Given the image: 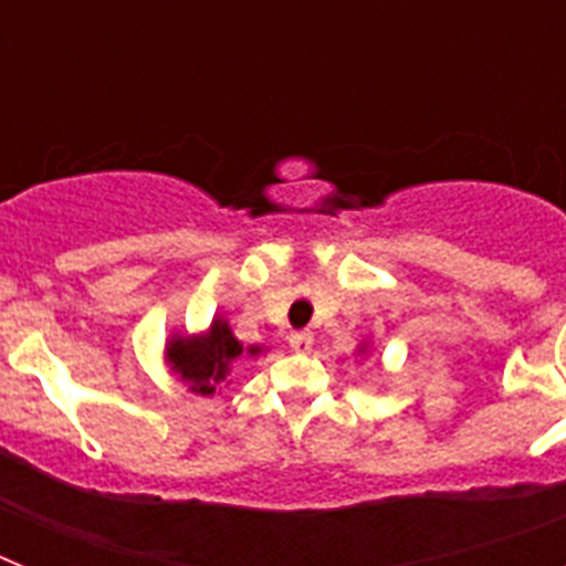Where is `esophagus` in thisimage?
I'll return each instance as SVG.
<instances>
[{
    "mask_svg": "<svg viewBox=\"0 0 566 566\" xmlns=\"http://www.w3.org/2000/svg\"><path fill=\"white\" fill-rule=\"evenodd\" d=\"M289 345H292L294 352H312L314 334L312 332H292L289 334Z\"/></svg>",
    "mask_w": 566,
    "mask_h": 566,
    "instance_id": "1",
    "label": "esophagus"
}]
</instances>
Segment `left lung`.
Listing matches in <instances>:
<instances>
[{
	"mask_svg": "<svg viewBox=\"0 0 566 566\" xmlns=\"http://www.w3.org/2000/svg\"><path fill=\"white\" fill-rule=\"evenodd\" d=\"M365 352H368V345L363 343V345H359V348H357V354H365Z\"/></svg>",
	"mask_w": 566,
	"mask_h": 566,
	"instance_id": "8db88e82",
	"label": "left lung"
}]
</instances>
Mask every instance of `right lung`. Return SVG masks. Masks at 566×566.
Here are the masks:
<instances>
[{"label": "right lung", "instance_id": "1", "mask_svg": "<svg viewBox=\"0 0 566 566\" xmlns=\"http://www.w3.org/2000/svg\"><path fill=\"white\" fill-rule=\"evenodd\" d=\"M260 345L243 348L223 317H214L201 334H172L167 339L164 357L172 374L198 397H212L240 357H258Z\"/></svg>", "mask_w": 566, "mask_h": 566}]
</instances>
